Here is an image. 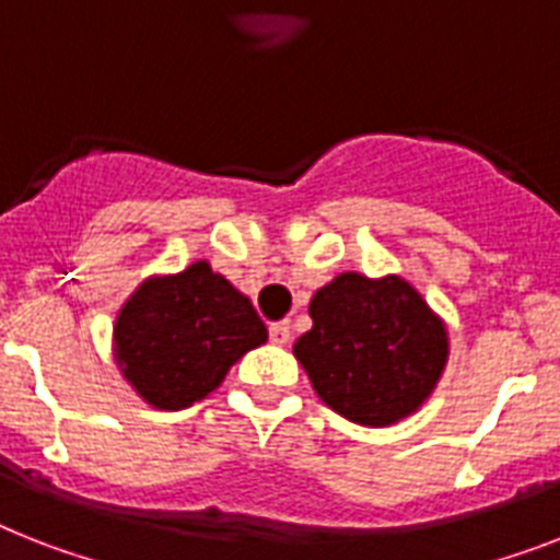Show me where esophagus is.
Wrapping results in <instances>:
<instances>
[{
	"label": "esophagus",
	"instance_id": "34e87169",
	"mask_svg": "<svg viewBox=\"0 0 560 560\" xmlns=\"http://www.w3.org/2000/svg\"><path fill=\"white\" fill-rule=\"evenodd\" d=\"M290 336H293V330H290V322H276V325H270V342L272 345H288Z\"/></svg>",
	"mask_w": 560,
	"mask_h": 560
}]
</instances>
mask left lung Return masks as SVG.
Masks as SVG:
<instances>
[{
  "label": "left lung",
  "mask_w": 560,
  "mask_h": 560,
  "mask_svg": "<svg viewBox=\"0 0 560 560\" xmlns=\"http://www.w3.org/2000/svg\"><path fill=\"white\" fill-rule=\"evenodd\" d=\"M293 345L313 390L345 420L385 429L420 411L448 365V327L411 281L339 272L311 299Z\"/></svg>",
  "instance_id": "1"
}]
</instances>
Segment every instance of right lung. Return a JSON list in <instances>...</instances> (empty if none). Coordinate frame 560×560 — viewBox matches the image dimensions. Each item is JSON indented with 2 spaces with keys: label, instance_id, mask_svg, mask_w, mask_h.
<instances>
[{
  "label": "right lung",
  "instance_id": "add662e5",
  "mask_svg": "<svg viewBox=\"0 0 560 560\" xmlns=\"http://www.w3.org/2000/svg\"><path fill=\"white\" fill-rule=\"evenodd\" d=\"M265 342L267 327L253 302L209 261L140 281L112 327L122 380L158 411L201 402Z\"/></svg>",
  "mask_w": 560,
  "mask_h": 560
}]
</instances>
